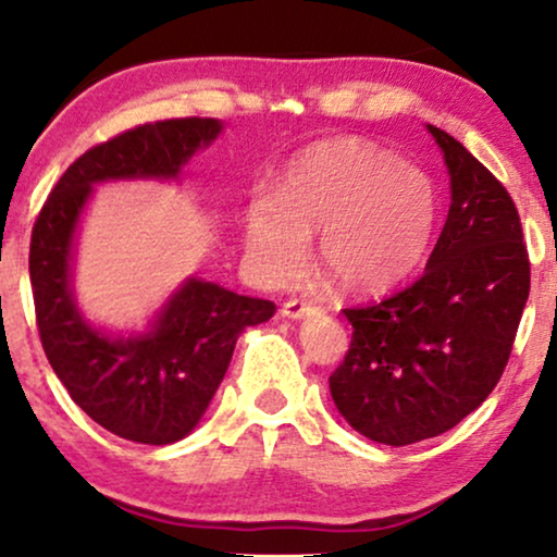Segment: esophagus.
<instances>
[{
  "label": "esophagus",
  "mask_w": 557,
  "mask_h": 557,
  "mask_svg": "<svg viewBox=\"0 0 557 557\" xmlns=\"http://www.w3.org/2000/svg\"><path fill=\"white\" fill-rule=\"evenodd\" d=\"M311 309L314 307H311V301H307V299H288L284 307H281V314L288 319H301V317H307Z\"/></svg>",
  "instance_id": "obj_1"
}]
</instances>
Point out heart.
Returning a JSON list of instances; mask_svg holds the SVG:
<instances>
[{
  "mask_svg": "<svg viewBox=\"0 0 557 557\" xmlns=\"http://www.w3.org/2000/svg\"><path fill=\"white\" fill-rule=\"evenodd\" d=\"M433 225L436 187L421 166L339 136L299 151L276 195L250 200L246 256L261 284H286L307 263V235L319 231V265L345 292L375 294L416 269Z\"/></svg>",
  "mask_w": 557,
  "mask_h": 557,
  "instance_id": "b5f03b06",
  "label": "heart"
}]
</instances>
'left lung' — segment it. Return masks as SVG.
I'll use <instances>...</instances> for the list:
<instances>
[{
    "instance_id": "1",
    "label": "left lung",
    "mask_w": 557,
    "mask_h": 557,
    "mask_svg": "<svg viewBox=\"0 0 557 557\" xmlns=\"http://www.w3.org/2000/svg\"><path fill=\"white\" fill-rule=\"evenodd\" d=\"M451 174V208L421 278L345 309L352 342L330 375L334 406L362 436L408 446L486 400L512 355L530 258L507 187L451 134L429 126Z\"/></svg>"
}]
</instances>
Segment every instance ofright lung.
Masks as SVG:
<instances>
[{"label":"right lung","mask_w":557,"mask_h":557,"mask_svg":"<svg viewBox=\"0 0 557 557\" xmlns=\"http://www.w3.org/2000/svg\"><path fill=\"white\" fill-rule=\"evenodd\" d=\"M220 128L215 119H166L96 144L67 166L33 227L29 284L48 362L98 425L136 444L185 438L223 383L240 332L271 319L276 304L189 278L149 334L111 339L75 309L67 284L73 233L94 182L177 177Z\"/></svg>","instance_id":"add662e5"}]
</instances>
